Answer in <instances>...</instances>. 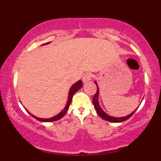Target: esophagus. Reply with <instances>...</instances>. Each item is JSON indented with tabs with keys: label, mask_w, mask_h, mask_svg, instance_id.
I'll use <instances>...</instances> for the list:
<instances>
[{
	"label": "esophagus",
	"mask_w": 161,
	"mask_h": 161,
	"mask_svg": "<svg viewBox=\"0 0 161 161\" xmlns=\"http://www.w3.org/2000/svg\"><path fill=\"white\" fill-rule=\"evenodd\" d=\"M92 74H90V73H86V74H85L84 76H83L82 82L84 83L89 82V81L92 80Z\"/></svg>",
	"instance_id": "1"
}]
</instances>
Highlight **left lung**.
I'll list each match as a JSON object with an SVG mask.
<instances>
[{
    "instance_id": "obj_1",
    "label": "left lung",
    "mask_w": 161,
    "mask_h": 161,
    "mask_svg": "<svg viewBox=\"0 0 161 161\" xmlns=\"http://www.w3.org/2000/svg\"><path fill=\"white\" fill-rule=\"evenodd\" d=\"M95 82L96 86H97V92H96L95 95V96H94L93 99H92V101H93L94 107H95V110L97 111V114H98V116H101V117L103 119H105V120L109 121V122H112V123H120V122H123L125 120H127L129 118H130L131 116L133 115L134 113L136 111V110H137L138 108L136 109V110H135L134 112H132V114H130L128 116H123V117H114V116H109L108 114H107L106 113H104V111H103L102 109H101V107H100L99 103H98V95H99L98 87H97V82Z\"/></svg>"
}]
</instances>
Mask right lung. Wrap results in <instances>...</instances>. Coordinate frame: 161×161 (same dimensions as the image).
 I'll return each mask as SVG.
<instances>
[{
    "instance_id": "right-lung-1",
    "label": "right lung",
    "mask_w": 161,
    "mask_h": 161,
    "mask_svg": "<svg viewBox=\"0 0 161 161\" xmlns=\"http://www.w3.org/2000/svg\"><path fill=\"white\" fill-rule=\"evenodd\" d=\"M48 43H50V42H47V43H46V44H48ZM46 44H45V45H46ZM82 82L81 80H79L77 82H75V84L71 87V88H70L69 92V97H68V101H67V103H66V107H65V108H64V110H63L60 113V114H57V116H53V117L49 118V119H42V118H38V117H37V116H33L32 114H31L29 112V113L31 114V115L33 116V117L36 118L37 120L41 121V122H53V121L58 120V119H61L63 116L65 115L66 111H67L68 108H69L70 103H71V101H72V98H73V96L74 95V94L75 93V92H78L79 90L81 88H82Z\"/></svg>"
}]
</instances>
